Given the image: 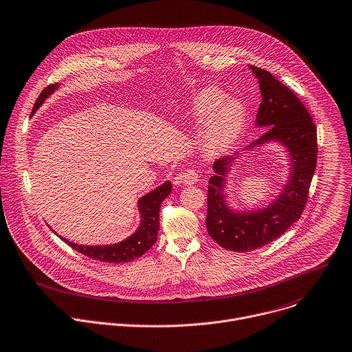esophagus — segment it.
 <instances>
[{
	"label": "esophagus",
	"mask_w": 352,
	"mask_h": 352,
	"mask_svg": "<svg viewBox=\"0 0 352 352\" xmlns=\"http://www.w3.org/2000/svg\"><path fill=\"white\" fill-rule=\"evenodd\" d=\"M175 182L184 184V185H193L197 182V174L193 168H186L178 174V177L175 178Z\"/></svg>",
	"instance_id": "1"
}]
</instances>
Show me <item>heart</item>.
Masks as SVG:
<instances>
[{
    "instance_id": "1",
    "label": "heart",
    "mask_w": 352,
    "mask_h": 352,
    "mask_svg": "<svg viewBox=\"0 0 352 352\" xmlns=\"http://www.w3.org/2000/svg\"><path fill=\"white\" fill-rule=\"evenodd\" d=\"M225 100L222 91L217 88H206L192 99V113L196 120L207 124L201 138V148L207 155H221L235 144L243 130L246 113L243 106L230 100Z\"/></svg>"
}]
</instances>
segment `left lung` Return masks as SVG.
I'll return each instance as SVG.
<instances>
[{
    "label": "left lung",
    "mask_w": 352,
    "mask_h": 352,
    "mask_svg": "<svg viewBox=\"0 0 352 352\" xmlns=\"http://www.w3.org/2000/svg\"><path fill=\"white\" fill-rule=\"evenodd\" d=\"M258 80L263 100L256 124L268 127L249 145L253 149L267 142H279L290 155V174L279 196L267 207L233 211L225 199V177L236 156L218 159L208 179L206 226L208 235L230 252H252L279 238L302 214L316 167L318 144L312 117L296 94L270 72L250 66Z\"/></svg>",
    "instance_id": "left-lung-1"
}]
</instances>
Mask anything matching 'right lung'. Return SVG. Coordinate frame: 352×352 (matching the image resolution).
I'll return each instance as SVG.
<instances>
[{
    "label": "right lung",
    "mask_w": 352,
    "mask_h": 352,
    "mask_svg": "<svg viewBox=\"0 0 352 352\" xmlns=\"http://www.w3.org/2000/svg\"><path fill=\"white\" fill-rule=\"evenodd\" d=\"M59 84L48 85L37 98L33 113L44 103V100L58 88ZM171 182L167 181L155 190L146 193L138 200V210L141 214L140 228L133 233L130 238L120 243L106 245V246H82L73 243L65 238H60L66 245H69L76 252L98 261L104 263H129L135 258H140L145 254L156 242L157 230H159V211L162 201L171 193Z\"/></svg>",
    "instance_id": "1"
}]
</instances>
